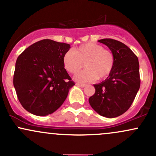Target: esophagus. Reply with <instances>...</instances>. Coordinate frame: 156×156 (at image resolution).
Returning <instances> with one entry per match:
<instances>
[{
    "label": "esophagus",
    "instance_id": "1",
    "mask_svg": "<svg viewBox=\"0 0 156 156\" xmlns=\"http://www.w3.org/2000/svg\"><path fill=\"white\" fill-rule=\"evenodd\" d=\"M76 85H77V86H78V87H82V88H83V87H86V84H84V83H76Z\"/></svg>",
    "mask_w": 156,
    "mask_h": 156
}]
</instances>
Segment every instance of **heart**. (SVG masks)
<instances>
[{"mask_svg":"<svg viewBox=\"0 0 156 156\" xmlns=\"http://www.w3.org/2000/svg\"><path fill=\"white\" fill-rule=\"evenodd\" d=\"M62 62L64 69L71 74L78 73L83 63L86 69L75 75L74 80L86 83L107 78L113 69L115 56L103 46L90 42L66 52L63 55Z\"/></svg>","mask_w":156,"mask_h":156,"instance_id":"heart-1","label":"heart"}]
</instances>
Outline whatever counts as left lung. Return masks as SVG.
Returning a JSON list of instances; mask_svg holds the SVG:
<instances>
[{"label": "left lung", "instance_id": "1", "mask_svg": "<svg viewBox=\"0 0 156 156\" xmlns=\"http://www.w3.org/2000/svg\"><path fill=\"white\" fill-rule=\"evenodd\" d=\"M98 42L113 53L115 64L105 81L94 84L95 92L89 102L101 116L115 118L128 110L139 90V63L134 52L123 43L110 38Z\"/></svg>", "mask_w": 156, "mask_h": 156}]
</instances>
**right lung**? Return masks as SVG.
<instances>
[{"mask_svg":"<svg viewBox=\"0 0 156 156\" xmlns=\"http://www.w3.org/2000/svg\"><path fill=\"white\" fill-rule=\"evenodd\" d=\"M70 45L49 39L32 44L18 57L13 84L22 107L38 116L52 114L62 105L75 85L63 66Z\"/></svg>","mask_w":156,"mask_h":156,"instance_id":"right-lung-1","label":"right lung"}]
</instances>
